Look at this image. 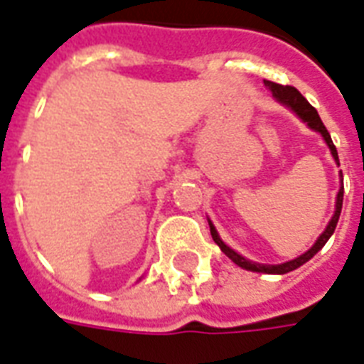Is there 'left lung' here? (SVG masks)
<instances>
[{
  "label": "left lung",
  "mask_w": 364,
  "mask_h": 364,
  "mask_svg": "<svg viewBox=\"0 0 364 364\" xmlns=\"http://www.w3.org/2000/svg\"><path fill=\"white\" fill-rule=\"evenodd\" d=\"M264 85L270 88V92L274 98L278 100V102H282V104H285L287 107H291L293 112L301 117V119L305 121L306 125L311 129H314L316 133L322 134V139L326 141V144H328V148H330V152H332L333 160L338 161V166H340V158H338V150H336V146H333L332 142V136H330V133H328V129L324 127V123L320 121L318 117V112L314 109V107L306 102V98L303 96V94L299 92L295 86H284V85H278V82H272V80H264ZM341 204H343V179H341V187H340V193H338V196H336V212H333L332 220H330V223L326 225V230L322 231V235L316 239V243L312 245L311 249L306 250L305 255H301V257L293 258V260H289V262H284V264H258V262H250V260H247L245 257H241L239 252H235L233 249H230L228 245L223 243L222 239H220V235H218L216 228H214V223H210V233H212V239L216 241V245L220 247V249L228 255V257L235 262L237 266H241V268H245V270H250V272H262V274H287V272L295 270V268H299V266H303L305 262H309L316 252H318L322 247L326 245V241L332 237L333 230H336V225H338V220H340V214H341Z\"/></svg>",
  "instance_id": "1"
}]
</instances>
